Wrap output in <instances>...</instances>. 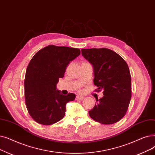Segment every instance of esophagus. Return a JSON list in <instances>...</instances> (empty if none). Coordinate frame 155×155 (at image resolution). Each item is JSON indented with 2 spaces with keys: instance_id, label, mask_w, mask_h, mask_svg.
Returning <instances> with one entry per match:
<instances>
[{
  "instance_id": "1",
  "label": "esophagus",
  "mask_w": 155,
  "mask_h": 155,
  "mask_svg": "<svg viewBox=\"0 0 155 155\" xmlns=\"http://www.w3.org/2000/svg\"><path fill=\"white\" fill-rule=\"evenodd\" d=\"M84 97L83 96H77L76 99L77 100H82Z\"/></svg>"
}]
</instances>
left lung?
<instances>
[{"instance_id":"8db88e82","label":"left lung","mask_w":155,"mask_h":155,"mask_svg":"<svg viewBox=\"0 0 155 155\" xmlns=\"http://www.w3.org/2000/svg\"><path fill=\"white\" fill-rule=\"evenodd\" d=\"M82 54L94 70V84L103 97L89 111V116L102 124H113L122 119L131 98V76L127 63L112 50L82 49Z\"/></svg>"}]
</instances>
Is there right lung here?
Returning a JSON list of instances; mask_svg holds the SVG:
<instances>
[{
    "mask_svg": "<svg viewBox=\"0 0 155 155\" xmlns=\"http://www.w3.org/2000/svg\"><path fill=\"white\" fill-rule=\"evenodd\" d=\"M80 54L78 49L50 45L31 59L25 74V97L28 113L37 123L49 125L64 117L66 104L75 100V94L64 96L56 85L67 65Z\"/></svg>",
    "mask_w": 155,
    "mask_h": 155,
    "instance_id": "add662e5",
    "label": "right lung"
}]
</instances>
